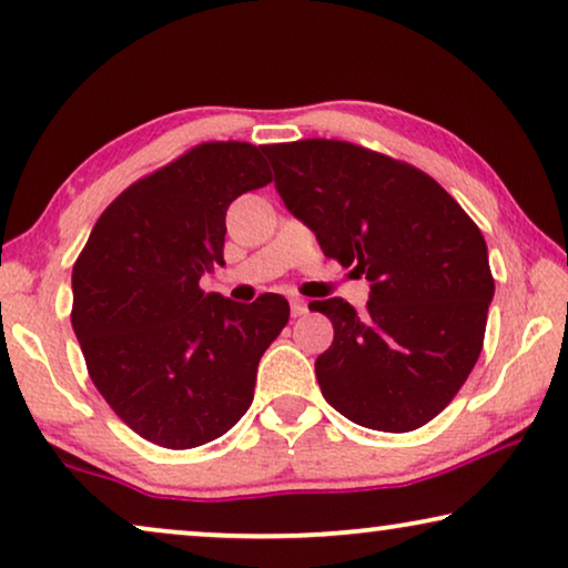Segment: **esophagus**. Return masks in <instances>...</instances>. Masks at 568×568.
<instances>
[{"label": "esophagus", "instance_id": "34e87169", "mask_svg": "<svg viewBox=\"0 0 568 568\" xmlns=\"http://www.w3.org/2000/svg\"><path fill=\"white\" fill-rule=\"evenodd\" d=\"M291 311H293V316L308 314V303L303 301V298H293V301H291Z\"/></svg>", "mask_w": 568, "mask_h": 568}]
</instances>
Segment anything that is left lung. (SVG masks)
<instances>
[{
  "instance_id": "obj_1",
  "label": "left lung",
  "mask_w": 568,
  "mask_h": 568,
  "mask_svg": "<svg viewBox=\"0 0 568 568\" xmlns=\"http://www.w3.org/2000/svg\"><path fill=\"white\" fill-rule=\"evenodd\" d=\"M275 187L329 260L371 281L361 316L311 301L334 326L322 394L355 425L412 433L453 402L481 355L494 295L481 229L427 172L349 141L262 146Z\"/></svg>"
}]
</instances>
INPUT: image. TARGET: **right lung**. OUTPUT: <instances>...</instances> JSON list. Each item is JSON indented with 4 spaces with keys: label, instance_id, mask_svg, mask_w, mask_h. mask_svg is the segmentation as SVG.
<instances>
[{
    "label": "right lung",
    "instance_id": "1",
    "mask_svg": "<svg viewBox=\"0 0 568 568\" xmlns=\"http://www.w3.org/2000/svg\"><path fill=\"white\" fill-rule=\"evenodd\" d=\"M273 182L244 141H205L135 180L94 223L71 273V326L87 373L135 435L190 450L226 435L254 398L257 365L291 306L205 293L223 265L226 211Z\"/></svg>",
    "mask_w": 568,
    "mask_h": 568
}]
</instances>
